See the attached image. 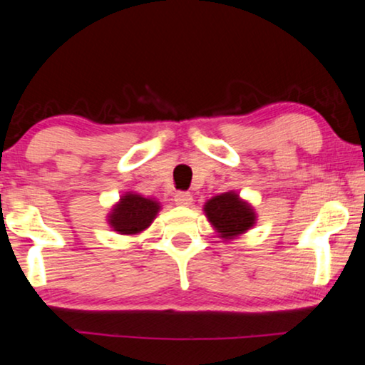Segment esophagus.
Segmentation results:
<instances>
[{"label":"esophagus","mask_w":365,"mask_h":365,"mask_svg":"<svg viewBox=\"0 0 365 365\" xmlns=\"http://www.w3.org/2000/svg\"><path fill=\"white\" fill-rule=\"evenodd\" d=\"M174 201H176V204H179V206H191L192 194L187 191H179L176 192V196H174Z\"/></svg>","instance_id":"obj_1"}]
</instances>
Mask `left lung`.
<instances>
[{"label": "left lung", "mask_w": 365, "mask_h": 365, "mask_svg": "<svg viewBox=\"0 0 365 365\" xmlns=\"http://www.w3.org/2000/svg\"><path fill=\"white\" fill-rule=\"evenodd\" d=\"M204 212L219 237L234 239L249 231L256 224V212L252 206L242 201L236 192H224L204 204Z\"/></svg>", "instance_id": "obj_1"}]
</instances>
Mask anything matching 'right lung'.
<instances>
[{
	"label": "right lung",
	"mask_w": 365,
	"mask_h": 365,
	"mask_svg": "<svg viewBox=\"0 0 365 365\" xmlns=\"http://www.w3.org/2000/svg\"><path fill=\"white\" fill-rule=\"evenodd\" d=\"M159 209L161 206L154 199L143 197L141 194L126 192L118 204H114L113 211L108 216V222L113 231L133 236L151 226Z\"/></svg>",
	"instance_id": "add662e5"
}]
</instances>
